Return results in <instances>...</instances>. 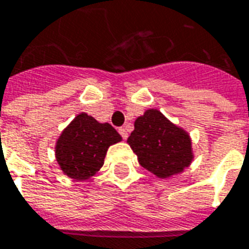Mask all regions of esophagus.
<instances>
[{
    "label": "esophagus",
    "instance_id": "1",
    "mask_svg": "<svg viewBox=\"0 0 249 249\" xmlns=\"http://www.w3.org/2000/svg\"><path fill=\"white\" fill-rule=\"evenodd\" d=\"M119 134H121V136H122L123 139H124V140H126L127 138H128V132H127V130L126 128H124V127H121V128H119Z\"/></svg>",
    "mask_w": 249,
    "mask_h": 249
}]
</instances>
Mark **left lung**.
I'll return each instance as SVG.
<instances>
[{"label":"left lung","mask_w":249,"mask_h":249,"mask_svg":"<svg viewBox=\"0 0 249 249\" xmlns=\"http://www.w3.org/2000/svg\"><path fill=\"white\" fill-rule=\"evenodd\" d=\"M127 142L139 163L159 178L180 174L194 160L190 134L157 109H148L136 118Z\"/></svg>","instance_id":"left-lung-1"}]
</instances>
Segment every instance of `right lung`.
<instances>
[{
  "label": "right lung",
  "mask_w": 249,
  "mask_h": 249,
  "mask_svg": "<svg viewBox=\"0 0 249 249\" xmlns=\"http://www.w3.org/2000/svg\"><path fill=\"white\" fill-rule=\"evenodd\" d=\"M121 140L122 136L111 124L80 113L59 135L55 160L69 178L87 180L103 167L109 146Z\"/></svg>",
  "instance_id": "right-lung-1"
}]
</instances>
